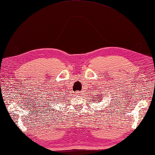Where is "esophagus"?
Instances as JSON below:
<instances>
[{"label":"esophagus","instance_id":"34e87169","mask_svg":"<svg viewBox=\"0 0 155 155\" xmlns=\"http://www.w3.org/2000/svg\"><path fill=\"white\" fill-rule=\"evenodd\" d=\"M77 93H78V92H77Z\"/></svg>","mask_w":155,"mask_h":155}]
</instances>
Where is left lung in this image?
Instances as JSON below:
<instances>
[{"instance_id":"1","label":"left lung","mask_w":155,"mask_h":155,"mask_svg":"<svg viewBox=\"0 0 155 155\" xmlns=\"http://www.w3.org/2000/svg\"><path fill=\"white\" fill-rule=\"evenodd\" d=\"M95 96H96L95 97H94L95 100H97V99H99V100L101 101L103 97H104V96H102V94H100V95H99V94H98L97 95H95Z\"/></svg>"}]
</instances>
